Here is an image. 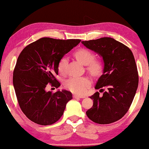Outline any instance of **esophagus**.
Wrapping results in <instances>:
<instances>
[{"label":"esophagus","mask_w":149,"mask_h":149,"mask_svg":"<svg viewBox=\"0 0 149 149\" xmlns=\"http://www.w3.org/2000/svg\"><path fill=\"white\" fill-rule=\"evenodd\" d=\"M74 98H80V99H84V98H85V95H73Z\"/></svg>","instance_id":"1"}]
</instances>
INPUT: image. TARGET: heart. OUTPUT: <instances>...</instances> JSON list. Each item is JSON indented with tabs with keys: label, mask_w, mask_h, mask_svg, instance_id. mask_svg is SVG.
Wrapping results in <instances>:
<instances>
[{
	"label": "heart",
	"mask_w": 149,
	"mask_h": 149,
	"mask_svg": "<svg viewBox=\"0 0 149 149\" xmlns=\"http://www.w3.org/2000/svg\"><path fill=\"white\" fill-rule=\"evenodd\" d=\"M74 57L80 64L86 65V70L94 77H98L102 75L103 64L99 60L95 58V55L92 52L86 49H79L75 52ZM68 60L63 58L58 65V70L61 75H65L66 72ZM91 81L87 77H71L65 81L64 86L72 93L83 94L89 87Z\"/></svg>",
	"instance_id": "obj_1"
}]
</instances>
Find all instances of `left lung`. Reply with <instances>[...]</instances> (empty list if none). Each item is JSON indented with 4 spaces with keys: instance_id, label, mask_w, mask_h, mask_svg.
<instances>
[{
    "instance_id": "obj_1",
    "label": "left lung",
    "mask_w": 149,
    "mask_h": 149,
    "mask_svg": "<svg viewBox=\"0 0 149 149\" xmlns=\"http://www.w3.org/2000/svg\"><path fill=\"white\" fill-rule=\"evenodd\" d=\"M81 42L102 58V75L95 88L100 91L107 88L102 97L99 92L90 97L93 105L86 114L91 120L99 124L116 122L129 110L138 87L137 68L132 50L110 37Z\"/></svg>"
}]
</instances>
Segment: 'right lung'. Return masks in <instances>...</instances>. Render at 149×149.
Instances as JSON below:
<instances>
[{
  "label": "right lung",
  "mask_w": 149,
  "mask_h": 149,
  "mask_svg": "<svg viewBox=\"0 0 149 149\" xmlns=\"http://www.w3.org/2000/svg\"><path fill=\"white\" fill-rule=\"evenodd\" d=\"M81 42L80 39L61 40L43 37L27 45L17 58L13 73V85L19 107L32 122L51 125L64 114L72 99L66 90L46 91L48 84L59 87L58 65L65 54Z\"/></svg>",
  "instance_id": "1"
}]
</instances>
